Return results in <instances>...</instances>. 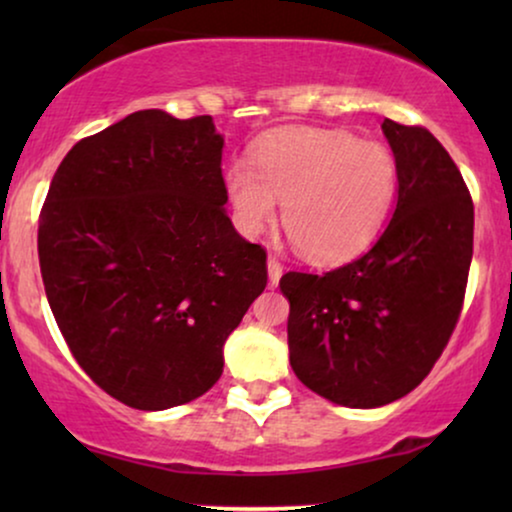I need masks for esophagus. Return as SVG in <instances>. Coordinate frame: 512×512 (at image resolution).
<instances>
[{
  "label": "esophagus",
  "instance_id": "esophagus-1",
  "mask_svg": "<svg viewBox=\"0 0 512 512\" xmlns=\"http://www.w3.org/2000/svg\"><path fill=\"white\" fill-rule=\"evenodd\" d=\"M268 277H270V286H277L279 277H282V263H279L275 256L268 258Z\"/></svg>",
  "mask_w": 512,
  "mask_h": 512
}]
</instances>
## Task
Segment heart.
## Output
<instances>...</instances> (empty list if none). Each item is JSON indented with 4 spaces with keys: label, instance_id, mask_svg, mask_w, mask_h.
<instances>
[{
    "label": "heart",
    "instance_id": "1",
    "mask_svg": "<svg viewBox=\"0 0 512 512\" xmlns=\"http://www.w3.org/2000/svg\"><path fill=\"white\" fill-rule=\"evenodd\" d=\"M398 170L382 144L345 132L293 130L258 149L254 170L233 165L228 193L235 221L258 235L275 221L310 261H340L368 247L387 221Z\"/></svg>",
    "mask_w": 512,
    "mask_h": 512
}]
</instances>
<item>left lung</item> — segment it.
<instances>
[{"mask_svg": "<svg viewBox=\"0 0 512 512\" xmlns=\"http://www.w3.org/2000/svg\"><path fill=\"white\" fill-rule=\"evenodd\" d=\"M398 170L389 226L366 254L328 272H286L291 368L314 394L380 408L431 373L464 307L473 200L445 146L384 118Z\"/></svg>", "mask_w": 512, "mask_h": 512, "instance_id": "left-lung-1", "label": "left lung"}]
</instances>
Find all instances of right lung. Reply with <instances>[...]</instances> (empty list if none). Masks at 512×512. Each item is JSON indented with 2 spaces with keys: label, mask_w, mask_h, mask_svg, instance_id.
I'll return each mask as SVG.
<instances>
[{
  "label": "right lung",
  "mask_w": 512,
  "mask_h": 512,
  "mask_svg": "<svg viewBox=\"0 0 512 512\" xmlns=\"http://www.w3.org/2000/svg\"><path fill=\"white\" fill-rule=\"evenodd\" d=\"M212 116L160 109L83 137L39 214V265L69 352L137 410L184 405L223 373V342L268 284L228 219Z\"/></svg>",
  "instance_id": "add662e5"
}]
</instances>
